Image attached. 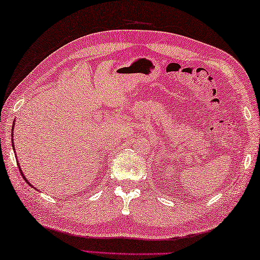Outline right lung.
Returning a JSON list of instances; mask_svg holds the SVG:
<instances>
[{
    "mask_svg": "<svg viewBox=\"0 0 260 260\" xmlns=\"http://www.w3.org/2000/svg\"><path fill=\"white\" fill-rule=\"evenodd\" d=\"M11 135H12V134H11ZM12 143H14V142H12ZM12 147H14V145H12ZM18 168H19V170H20V174H22V176H23V178L25 180V182L28 183V182H27V180H26V177L24 176V174H23V172H22V169H20V166H19V164H18ZM28 185H31V184H29V183H28ZM31 186H32V185H31Z\"/></svg>",
    "mask_w": 260,
    "mask_h": 260,
    "instance_id": "right-lung-1",
    "label": "right lung"
}]
</instances>
